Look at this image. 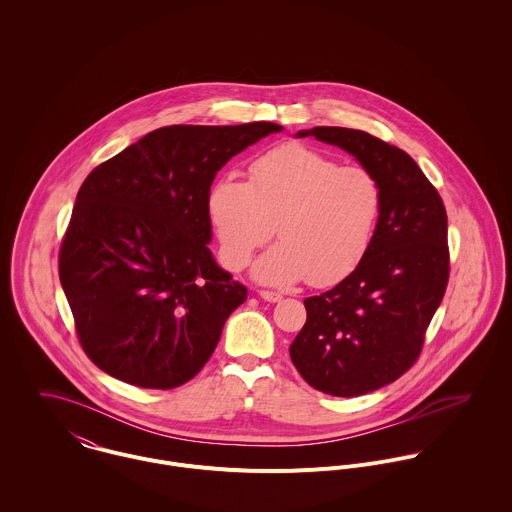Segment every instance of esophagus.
Returning a JSON list of instances; mask_svg holds the SVG:
<instances>
[{
  "label": "esophagus",
  "instance_id": "34e87169",
  "mask_svg": "<svg viewBox=\"0 0 512 512\" xmlns=\"http://www.w3.org/2000/svg\"><path fill=\"white\" fill-rule=\"evenodd\" d=\"M258 295H260L264 301H270V303H276V301L282 299V293L268 292V290H262V292H258Z\"/></svg>",
  "mask_w": 512,
  "mask_h": 512
}]
</instances>
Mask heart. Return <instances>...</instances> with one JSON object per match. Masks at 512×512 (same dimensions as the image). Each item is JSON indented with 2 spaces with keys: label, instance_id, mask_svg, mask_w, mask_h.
I'll return each mask as SVG.
<instances>
[{
  "label": "heart",
  "instance_id": "b5f03b06",
  "mask_svg": "<svg viewBox=\"0 0 512 512\" xmlns=\"http://www.w3.org/2000/svg\"><path fill=\"white\" fill-rule=\"evenodd\" d=\"M207 209L228 268L242 270L276 222L280 240L256 260L254 278L268 286L303 278L329 286L363 260L380 217L382 189L361 165H339L317 149L288 144L250 165V183L219 177Z\"/></svg>",
  "mask_w": 512,
  "mask_h": 512
}]
</instances>
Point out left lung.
<instances>
[{
    "label": "left lung",
    "mask_w": 512,
    "mask_h": 512,
    "mask_svg": "<svg viewBox=\"0 0 512 512\" xmlns=\"http://www.w3.org/2000/svg\"><path fill=\"white\" fill-rule=\"evenodd\" d=\"M307 136L353 155L382 189L363 260L333 290L303 301L307 321L290 345L292 363L309 386L351 398L394 382L418 359L447 286V215L406 151L351 128L295 134Z\"/></svg>",
    "instance_id": "8db88e82"
}]
</instances>
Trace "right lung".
Returning a JSON list of instances; mask_svg holds the SVG:
<instances>
[{
  "label": "right lung",
  "mask_w": 512,
  "mask_h": 512,
  "mask_svg": "<svg viewBox=\"0 0 512 512\" xmlns=\"http://www.w3.org/2000/svg\"><path fill=\"white\" fill-rule=\"evenodd\" d=\"M282 130L272 122L167 126L84 179L59 276L94 365L165 390L211 359L248 292L209 248V189L228 159Z\"/></svg>",
  "instance_id": "1"
}]
</instances>
